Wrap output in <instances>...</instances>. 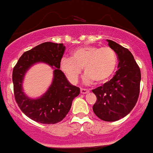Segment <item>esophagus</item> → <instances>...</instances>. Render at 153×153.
Returning <instances> with one entry per match:
<instances>
[{
	"label": "esophagus",
	"mask_w": 153,
	"mask_h": 153,
	"mask_svg": "<svg viewBox=\"0 0 153 153\" xmlns=\"http://www.w3.org/2000/svg\"><path fill=\"white\" fill-rule=\"evenodd\" d=\"M80 91H81L82 94H87L88 92H89V90L87 88H81L80 89Z\"/></svg>",
	"instance_id": "esophagus-1"
}]
</instances>
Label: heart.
Wrapping results in <instances>:
<instances>
[{"label": "heart", "mask_w": 153, "mask_h": 153, "mask_svg": "<svg viewBox=\"0 0 153 153\" xmlns=\"http://www.w3.org/2000/svg\"><path fill=\"white\" fill-rule=\"evenodd\" d=\"M118 58L110 47L85 45L77 48L71 53V58L64 57L60 67L72 82H76L84 68V81L103 84L115 73Z\"/></svg>", "instance_id": "1"}]
</instances>
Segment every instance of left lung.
I'll list each match as a JSON object with an SVG mask.
<instances>
[{"mask_svg": "<svg viewBox=\"0 0 153 153\" xmlns=\"http://www.w3.org/2000/svg\"><path fill=\"white\" fill-rule=\"evenodd\" d=\"M107 41L117 55L118 70L109 81L92 90L97 97L93 111L104 121H116L127 115L135 105L141 76L138 65L127 48Z\"/></svg>", "mask_w": 153, "mask_h": 153, "instance_id": "obj_1", "label": "left lung"}]
</instances>
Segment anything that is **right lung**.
Returning a JSON list of instances; mask_svg holds the SVG:
<instances>
[{"instance_id":"1","label":"right lung","mask_w":153,"mask_h":153,"mask_svg":"<svg viewBox=\"0 0 153 153\" xmlns=\"http://www.w3.org/2000/svg\"><path fill=\"white\" fill-rule=\"evenodd\" d=\"M65 46L62 44L45 42L24 53L13 71L14 96L22 112L34 121L54 124L65 117L72 101L80 93L79 88L68 82L60 68ZM48 63L56 68L53 83L48 91L36 100L30 99L22 91V80L25 72L34 63Z\"/></svg>"}]
</instances>
